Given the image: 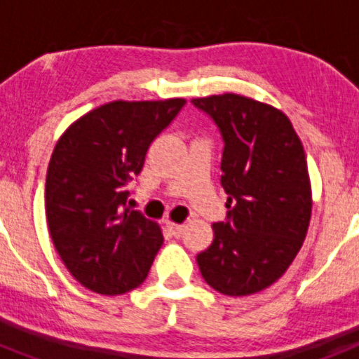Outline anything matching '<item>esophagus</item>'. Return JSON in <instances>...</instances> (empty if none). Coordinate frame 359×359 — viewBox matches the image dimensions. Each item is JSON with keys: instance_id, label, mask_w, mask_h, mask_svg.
<instances>
[{"instance_id": "1", "label": "esophagus", "mask_w": 359, "mask_h": 359, "mask_svg": "<svg viewBox=\"0 0 359 359\" xmlns=\"http://www.w3.org/2000/svg\"><path fill=\"white\" fill-rule=\"evenodd\" d=\"M167 228L170 230L174 237H182L183 231H185V224H174V223H167Z\"/></svg>"}]
</instances>
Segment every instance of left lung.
Listing matches in <instances>:
<instances>
[{
    "label": "left lung",
    "instance_id": "1",
    "mask_svg": "<svg viewBox=\"0 0 359 359\" xmlns=\"http://www.w3.org/2000/svg\"><path fill=\"white\" fill-rule=\"evenodd\" d=\"M224 142L221 185L226 219L212 224L214 241L198 253L199 271L228 297L266 290L302 248L311 219L306 152L282 111L236 93L192 98Z\"/></svg>",
    "mask_w": 359,
    "mask_h": 359
}]
</instances>
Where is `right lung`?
<instances>
[{
    "instance_id": "1",
    "label": "right lung",
    "mask_w": 359,
    "mask_h": 359,
    "mask_svg": "<svg viewBox=\"0 0 359 359\" xmlns=\"http://www.w3.org/2000/svg\"><path fill=\"white\" fill-rule=\"evenodd\" d=\"M185 98L104 104L73 122L50 158L44 208L50 237L88 290L122 294L145 280L163 244L160 226L129 210L133 177Z\"/></svg>"
}]
</instances>
